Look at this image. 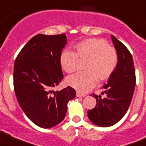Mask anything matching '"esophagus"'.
Segmentation results:
<instances>
[{"mask_svg": "<svg viewBox=\"0 0 146 146\" xmlns=\"http://www.w3.org/2000/svg\"><path fill=\"white\" fill-rule=\"evenodd\" d=\"M76 96L77 97H85L86 96V94H82V93H80V92H77L76 93Z\"/></svg>", "mask_w": 146, "mask_h": 146, "instance_id": "esophagus-1", "label": "esophagus"}]
</instances>
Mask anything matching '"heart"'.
<instances>
[{
	"label": "heart",
	"mask_w": 146,
	"mask_h": 146,
	"mask_svg": "<svg viewBox=\"0 0 146 146\" xmlns=\"http://www.w3.org/2000/svg\"><path fill=\"white\" fill-rule=\"evenodd\" d=\"M76 52L65 49L60 53L59 61L62 69L72 73L77 68L78 57L88 58L86 71L68 76L66 83L80 92H86L96 84L98 79L105 80L111 76L116 68L118 58L114 48L108 46L102 39L89 38L74 46Z\"/></svg>",
	"instance_id": "1"
}]
</instances>
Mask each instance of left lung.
I'll return each mask as SVG.
<instances>
[{"mask_svg":"<svg viewBox=\"0 0 146 146\" xmlns=\"http://www.w3.org/2000/svg\"><path fill=\"white\" fill-rule=\"evenodd\" d=\"M111 39L118 54V64L107 83L103 85L106 98L91 95L97 103L94 108L88 111L89 120L100 127L111 126L121 120L129 108L135 86L132 55L113 35H111Z\"/></svg>","mask_w":146,"mask_h":146,"instance_id":"obj_1","label":"left lung"}]
</instances>
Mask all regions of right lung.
<instances>
[{
	"instance_id": "1",
	"label": "right lung",
	"mask_w": 146,
	"mask_h": 146,
	"mask_svg": "<svg viewBox=\"0 0 146 146\" xmlns=\"http://www.w3.org/2000/svg\"><path fill=\"white\" fill-rule=\"evenodd\" d=\"M67 43L66 34H38L25 45L14 63L15 96L26 116L38 126L50 128L66 117L67 104L76 96L68 86L53 88L63 78L59 58Z\"/></svg>"
}]
</instances>
